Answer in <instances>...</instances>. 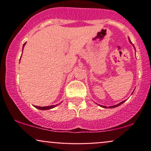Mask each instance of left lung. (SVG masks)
Masks as SVG:
<instances>
[{"instance_id":"left-lung-1","label":"left lung","mask_w":151,"mask_h":151,"mask_svg":"<svg viewBox=\"0 0 151 151\" xmlns=\"http://www.w3.org/2000/svg\"><path fill=\"white\" fill-rule=\"evenodd\" d=\"M129 42H130L131 44H132V42H131V41H130V39H129ZM134 46V45H133ZM134 49H135V47H134ZM134 92V91H133ZM124 101H126V100H125V101H121V102H120L119 104H116V105H113V106H103V105H100V104H99V105L100 106H101V107H103V108H115V107H117V106H119V105H121V104H122L123 102H124Z\"/></svg>"}]
</instances>
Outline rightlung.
<instances>
[{"label":"right lung","instance_id":"add662e5","mask_svg":"<svg viewBox=\"0 0 151 151\" xmlns=\"http://www.w3.org/2000/svg\"><path fill=\"white\" fill-rule=\"evenodd\" d=\"M26 43H25L23 45V47H25V45ZM56 106H58V104H55V105H51V106H34L35 107L37 108V109H40V110H47V109H52V108H54Z\"/></svg>","mask_w":151,"mask_h":151}]
</instances>
